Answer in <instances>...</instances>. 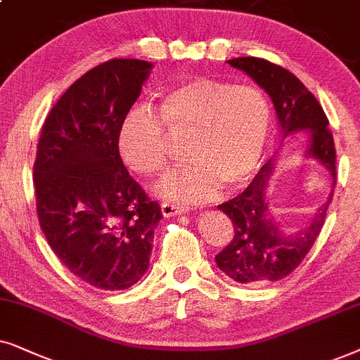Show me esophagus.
Returning <instances> with one entry per match:
<instances>
[{"label": "esophagus", "instance_id": "34e87169", "mask_svg": "<svg viewBox=\"0 0 360 360\" xmlns=\"http://www.w3.org/2000/svg\"><path fill=\"white\" fill-rule=\"evenodd\" d=\"M184 207H179V205H174V204H169V202H162L161 204V212L165 217H172V215H177V214H184Z\"/></svg>", "mask_w": 360, "mask_h": 360}]
</instances>
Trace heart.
<instances>
[{
  "instance_id": "heart-1",
  "label": "heart",
  "mask_w": 360,
  "mask_h": 360,
  "mask_svg": "<svg viewBox=\"0 0 360 360\" xmlns=\"http://www.w3.org/2000/svg\"><path fill=\"white\" fill-rule=\"evenodd\" d=\"M156 116L145 107L127 112L118 128V153L131 171L160 176L169 161V141L184 138L183 169L158 186V193L176 202H199L233 191L255 174L271 127L266 95L253 85L198 79L160 95ZM167 133L165 134L164 131Z\"/></svg>"
}]
</instances>
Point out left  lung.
<instances>
[{
  "label": "left lung",
  "instance_id": "8db88e82",
  "mask_svg": "<svg viewBox=\"0 0 360 360\" xmlns=\"http://www.w3.org/2000/svg\"><path fill=\"white\" fill-rule=\"evenodd\" d=\"M227 64L250 75L270 95L283 138L296 131L309 133L306 156L314 158L329 169L333 186H336V148L328 128V117L298 77L260 57H237ZM273 169L271 160L266 161L243 193L219 205L232 220L233 238L215 255V263L237 283L278 281L295 271L314 245L333 200L330 193L308 227L296 236H286L278 227L266 202L265 191Z\"/></svg>",
  "mask_w": 360,
  "mask_h": 360
}]
</instances>
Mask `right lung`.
Masks as SVG:
<instances>
[{
  "label": "right lung",
  "mask_w": 360,
  "mask_h": 360,
  "mask_svg": "<svg viewBox=\"0 0 360 360\" xmlns=\"http://www.w3.org/2000/svg\"><path fill=\"white\" fill-rule=\"evenodd\" d=\"M153 69L112 59L75 80L47 115L34 161L36 210L56 257L98 290H127L150 265L162 214L128 174L118 128Z\"/></svg>",
  "instance_id": "right-lung-1"
}]
</instances>
